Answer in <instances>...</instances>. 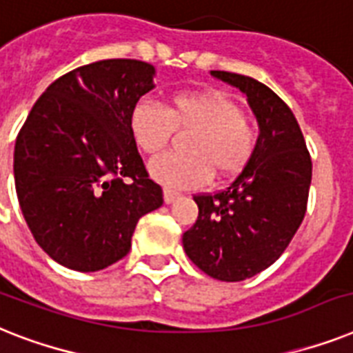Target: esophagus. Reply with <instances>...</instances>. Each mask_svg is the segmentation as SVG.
I'll return each instance as SVG.
<instances>
[{
  "label": "esophagus",
  "mask_w": 353,
  "mask_h": 353,
  "mask_svg": "<svg viewBox=\"0 0 353 353\" xmlns=\"http://www.w3.org/2000/svg\"><path fill=\"white\" fill-rule=\"evenodd\" d=\"M179 196H181V194H179L177 190H172V188H165V203H168V205L176 201Z\"/></svg>",
  "instance_id": "34e87169"
}]
</instances>
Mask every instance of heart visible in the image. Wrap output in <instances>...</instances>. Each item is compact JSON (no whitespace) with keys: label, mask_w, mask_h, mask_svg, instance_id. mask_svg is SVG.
<instances>
[{"label":"heart","mask_w":353,"mask_h":353,"mask_svg":"<svg viewBox=\"0 0 353 353\" xmlns=\"http://www.w3.org/2000/svg\"><path fill=\"white\" fill-rule=\"evenodd\" d=\"M176 128L192 130L185 145L188 154H167L150 165L152 176L174 188L203 185L212 172L221 181L234 179L250 165L259 141L256 123L217 88L172 94L168 108L150 101L132 108L130 134L150 156L168 147Z\"/></svg>","instance_id":"obj_1"}]
</instances>
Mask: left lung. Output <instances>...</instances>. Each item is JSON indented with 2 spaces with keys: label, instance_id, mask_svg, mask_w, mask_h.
Returning <instances> with one entry per match:
<instances>
[{
  "label": "left lung",
  "instance_id": "8db88e82",
  "mask_svg": "<svg viewBox=\"0 0 353 353\" xmlns=\"http://www.w3.org/2000/svg\"><path fill=\"white\" fill-rule=\"evenodd\" d=\"M212 76L246 94L261 134L250 165L225 190L196 194L199 214L183 234L192 263L214 279L243 281L276 263L303 223L312 159L296 116L274 90L241 74Z\"/></svg>",
  "mask_w": 353,
  "mask_h": 353
}]
</instances>
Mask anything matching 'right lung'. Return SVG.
Listing matches in <instances>:
<instances>
[{
	"mask_svg": "<svg viewBox=\"0 0 353 353\" xmlns=\"http://www.w3.org/2000/svg\"><path fill=\"white\" fill-rule=\"evenodd\" d=\"M154 67L103 59L39 96L14 148V181L34 239L59 265L96 272L123 259L145 214L163 205L130 134Z\"/></svg>",
	"mask_w": 353,
	"mask_h": 353,
	"instance_id": "obj_1",
	"label": "right lung"
}]
</instances>
